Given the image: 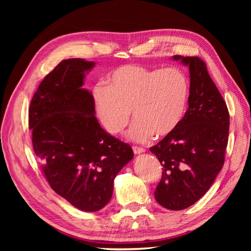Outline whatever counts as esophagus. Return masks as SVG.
Listing matches in <instances>:
<instances>
[{
    "label": "esophagus",
    "mask_w": 251,
    "mask_h": 251,
    "mask_svg": "<svg viewBox=\"0 0 251 251\" xmlns=\"http://www.w3.org/2000/svg\"><path fill=\"white\" fill-rule=\"evenodd\" d=\"M133 151H134V154L135 155H139V154H142L144 150L142 148H138V147H133Z\"/></svg>",
    "instance_id": "34e87169"
}]
</instances>
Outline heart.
<instances>
[{
	"mask_svg": "<svg viewBox=\"0 0 251 251\" xmlns=\"http://www.w3.org/2000/svg\"><path fill=\"white\" fill-rule=\"evenodd\" d=\"M191 90L186 75L176 68L124 65L107 77V87L97 85L92 96L101 126L112 135L127 126L131 111L135 123L128 138L146 142L151 135L173 134L183 119Z\"/></svg>",
	"mask_w": 251,
	"mask_h": 251,
	"instance_id": "1",
	"label": "heart"
}]
</instances>
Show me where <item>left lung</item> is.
Returning a JSON list of instances; mask_svg holds the SVG:
<instances>
[{"label": "left lung", "mask_w": 251, "mask_h": 251, "mask_svg": "<svg viewBox=\"0 0 251 251\" xmlns=\"http://www.w3.org/2000/svg\"><path fill=\"white\" fill-rule=\"evenodd\" d=\"M173 59L188 67V109L176 131L150 151L163 166L156 201L168 209L182 210L202 198L222 170L229 113L201 58L174 55Z\"/></svg>", "instance_id": "obj_1"}]
</instances>
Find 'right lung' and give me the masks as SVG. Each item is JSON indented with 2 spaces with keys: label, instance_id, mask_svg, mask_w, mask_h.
<instances>
[{
  "label": "right lung",
  "instance_id": "right-lung-1",
  "mask_svg": "<svg viewBox=\"0 0 251 251\" xmlns=\"http://www.w3.org/2000/svg\"><path fill=\"white\" fill-rule=\"evenodd\" d=\"M94 62H60L34 93L29 128L41 168L51 188L83 211L109 203L114 179L134 153L127 143L105 132L95 117L92 93L83 89Z\"/></svg>",
  "mask_w": 251,
  "mask_h": 251
}]
</instances>
